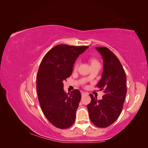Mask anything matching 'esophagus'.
Here are the masks:
<instances>
[{
    "label": "esophagus",
    "instance_id": "esophagus-1",
    "mask_svg": "<svg viewBox=\"0 0 148 148\" xmlns=\"http://www.w3.org/2000/svg\"><path fill=\"white\" fill-rule=\"evenodd\" d=\"M88 94L86 92H82V95L84 96V95H87Z\"/></svg>",
    "mask_w": 148,
    "mask_h": 148
}]
</instances>
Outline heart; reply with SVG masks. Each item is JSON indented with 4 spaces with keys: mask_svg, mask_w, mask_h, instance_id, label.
<instances>
[{
    "mask_svg": "<svg viewBox=\"0 0 148 148\" xmlns=\"http://www.w3.org/2000/svg\"><path fill=\"white\" fill-rule=\"evenodd\" d=\"M97 63H99V62H98V61H97L96 59H93L91 60V64H97ZM78 65H79V62H76L75 65H74V69H75V70H77V69L78 66Z\"/></svg>",
    "mask_w": 148,
    "mask_h": 148,
    "instance_id": "1",
    "label": "heart"
}]
</instances>
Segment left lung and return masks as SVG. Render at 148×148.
Masks as SVG:
<instances>
[{"instance_id": "8db88e82", "label": "left lung", "mask_w": 148, "mask_h": 148, "mask_svg": "<svg viewBox=\"0 0 148 148\" xmlns=\"http://www.w3.org/2000/svg\"><path fill=\"white\" fill-rule=\"evenodd\" d=\"M102 56L104 69L102 78L97 84L105 93L101 100L89 95L91 101L88 105L89 119L96 127L106 128L118 119L127 95V77L120 60L106 47H96Z\"/></svg>"}]
</instances>
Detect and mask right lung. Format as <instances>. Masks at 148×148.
<instances>
[{
	"instance_id": "right-lung-1",
	"label": "right lung",
	"mask_w": 148,
	"mask_h": 148,
	"mask_svg": "<svg viewBox=\"0 0 148 148\" xmlns=\"http://www.w3.org/2000/svg\"><path fill=\"white\" fill-rule=\"evenodd\" d=\"M88 48L60 44L46 53L39 65L36 81L38 100L45 117L57 128H68L75 120L81 93L75 89L66 94L63 82L72 73L79 55Z\"/></svg>"
}]
</instances>
